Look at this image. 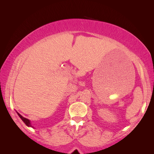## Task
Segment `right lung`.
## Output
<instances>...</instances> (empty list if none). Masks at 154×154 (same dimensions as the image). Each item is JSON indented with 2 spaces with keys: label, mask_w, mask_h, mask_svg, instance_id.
<instances>
[{
  "label": "right lung",
  "mask_w": 154,
  "mask_h": 154,
  "mask_svg": "<svg viewBox=\"0 0 154 154\" xmlns=\"http://www.w3.org/2000/svg\"><path fill=\"white\" fill-rule=\"evenodd\" d=\"M17 114H18V116H19L20 117V119L22 120V121L24 122V123L26 124V125H27V126H29V127H32V125H31V123H30V121H29V119H26V118H24V117H23L22 115H20V113H17Z\"/></svg>",
  "instance_id": "obj_1"
}]
</instances>
